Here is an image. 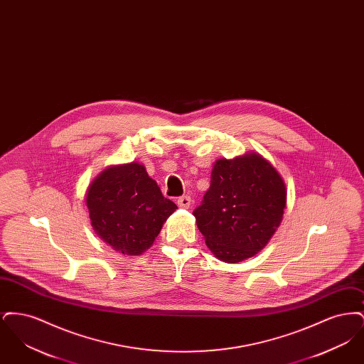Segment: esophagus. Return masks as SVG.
<instances>
[{
    "label": "esophagus",
    "instance_id": "obj_1",
    "mask_svg": "<svg viewBox=\"0 0 364 364\" xmlns=\"http://www.w3.org/2000/svg\"><path fill=\"white\" fill-rule=\"evenodd\" d=\"M177 205L180 206V208H188L191 206V196L188 195H184V196H180L178 199H177Z\"/></svg>",
    "mask_w": 364,
    "mask_h": 364
}]
</instances>
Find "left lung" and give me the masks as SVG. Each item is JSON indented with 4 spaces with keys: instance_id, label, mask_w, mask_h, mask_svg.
<instances>
[{
    "instance_id": "8db88e82",
    "label": "left lung",
    "mask_w": 364,
    "mask_h": 364,
    "mask_svg": "<svg viewBox=\"0 0 364 364\" xmlns=\"http://www.w3.org/2000/svg\"><path fill=\"white\" fill-rule=\"evenodd\" d=\"M285 206L284 180L264 158L251 153L214 164L210 188L192 214L211 252L236 263L267 244Z\"/></svg>"
}]
</instances>
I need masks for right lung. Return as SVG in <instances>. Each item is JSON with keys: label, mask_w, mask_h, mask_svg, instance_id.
Returning a JSON list of instances; mask_svg holds the SVG:
<instances>
[{"label": "right lung", "mask_w": 364, "mask_h": 364, "mask_svg": "<svg viewBox=\"0 0 364 364\" xmlns=\"http://www.w3.org/2000/svg\"><path fill=\"white\" fill-rule=\"evenodd\" d=\"M91 225L124 255H139L156 240L177 206L136 162L104 171L88 187Z\"/></svg>", "instance_id": "add662e5"}]
</instances>
